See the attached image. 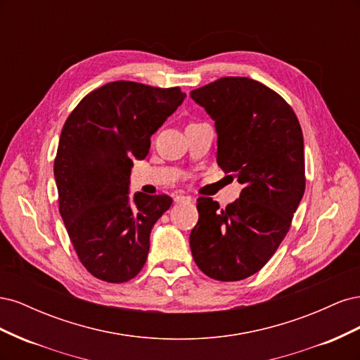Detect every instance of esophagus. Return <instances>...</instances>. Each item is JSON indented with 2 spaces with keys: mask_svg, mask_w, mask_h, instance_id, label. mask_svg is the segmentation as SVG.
Returning <instances> with one entry per match:
<instances>
[{
  "mask_svg": "<svg viewBox=\"0 0 360 360\" xmlns=\"http://www.w3.org/2000/svg\"><path fill=\"white\" fill-rule=\"evenodd\" d=\"M174 201H176L177 204H180V202H191L192 197H189V195L179 193V195H176V198H174Z\"/></svg>",
  "mask_w": 360,
  "mask_h": 360,
  "instance_id": "34e87169",
  "label": "esophagus"
}]
</instances>
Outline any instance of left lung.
<instances>
[{
  "mask_svg": "<svg viewBox=\"0 0 360 360\" xmlns=\"http://www.w3.org/2000/svg\"><path fill=\"white\" fill-rule=\"evenodd\" d=\"M191 97L214 120L217 165L243 184L225 209L197 200L192 257L212 279L242 281L274 257L303 197L302 127L284 97L243 76H225Z\"/></svg>",
  "mask_w": 360,
  "mask_h": 360,
  "instance_id": "left-lung-1",
  "label": "left lung"
}]
</instances>
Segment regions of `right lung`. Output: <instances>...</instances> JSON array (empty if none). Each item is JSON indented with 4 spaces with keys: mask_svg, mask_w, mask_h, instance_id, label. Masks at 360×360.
<instances>
[{
    "mask_svg": "<svg viewBox=\"0 0 360 360\" xmlns=\"http://www.w3.org/2000/svg\"><path fill=\"white\" fill-rule=\"evenodd\" d=\"M180 86L105 84L76 105L63 126L53 176L58 210L76 255L94 278L123 284L144 267L150 231L172 198L129 197L132 159L184 101Z\"/></svg>",
    "mask_w": 360,
    "mask_h": 360,
    "instance_id": "right-lung-1",
    "label": "right lung"
}]
</instances>
